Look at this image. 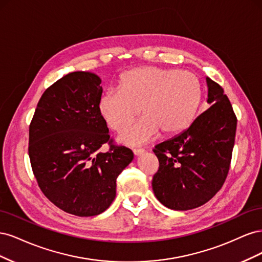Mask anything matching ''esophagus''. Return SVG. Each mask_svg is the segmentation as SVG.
Returning <instances> with one entry per match:
<instances>
[{"label": "esophagus", "mask_w": 262, "mask_h": 262, "mask_svg": "<svg viewBox=\"0 0 262 262\" xmlns=\"http://www.w3.org/2000/svg\"><path fill=\"white\" fill-rule=\"evenodd\" d=\"M144 152H145V150L142 149V148H140V149H133V154L136 155V156H140L142 154H144Z\"/></svg>", "instance_id": "esophagus-1"}]
</instances>
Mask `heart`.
I'll use <instances>...</instances> for the list:
<instances>
[{
	"label": "heart",
	"mask_w": 262,
	"mask_h": 262,
	"mask_svg": "<svg viewBox=\"0 0 262 262\" xmlns=\"http://www.w3.org/2000/svg\"><path fill=\"white\" fill-rule=\"evenodd\" d=\"M201 84L193 73L176 69L142 67L122 74L117 91L102 95L98 114L110 130L123 131L141 114L144 118L119 137L140 145L163 136H176L192 122L201 100Z\"/></svg>",
	"instance_id": "heart-1"
}]
</instances>
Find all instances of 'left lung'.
Instances as JSON below:
<instances>
[{
    "label": "left lung",
    "instance_id": "8db88e82",
    "mask_svg": "<svg viewBox=\"0 0 262 262\" xmlns=\"http://www.w3.org/2000/svg\"><path fill=\"white\" fill-rule=\"evenodd\" d=\"M205 81L210 108L187 130L153 149L160 162L153 191L171 210H191L211 200L231 165L237 118L223 89L210 77Z\"/></svg>",
    "mask_w": 262,
    "mask_h": 262
}]
</instances>
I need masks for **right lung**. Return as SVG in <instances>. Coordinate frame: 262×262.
Instances as JSON below:
<instances>
[{
	"mask_svg": "<svg viewBox=\"0 0 262 262\" xmlns=\"http://www.w3.org/2000/svg\"><path fill=\"white\" fill-rule=\"evenodd\" d=\"M101 80L72 72L48 87L29 125L28 154L43 194L77 216L98 215L116 198L117 177L133 160L132 150L113 143L98 114ZM105 143L106 154L99 152Z\"/></svg>",
	"mask_w": 262,
	"mask_h": 262,
	"instance_id": "obj_1",
	"label": "right lung"
}]
</instances>
